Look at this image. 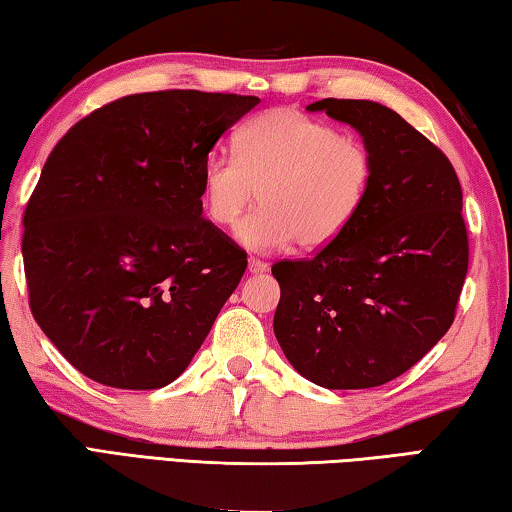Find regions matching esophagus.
<instances>
[{
  "instance_id": "1",
  "label": "esophagus",
  "mask_w": 512,
  "mask_h": 512,
  "mask_svg": "<svg viewBox=\"0 0 512 512\" xmlns=\"http://www.w3.org/2000/svg\"><path fill=\"white\" fill-rule=\"evenodd\" d=\"M248 271L253 273V275L266 273V271H268V264H266V262H262V259H255V257H250V259H248Z\"/></svg>"
}]
</instances>
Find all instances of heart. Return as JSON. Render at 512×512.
Here are the masks:
<instances>
[{
	"label": "heart",
	"mask_w": 512,
	"mask_h": 512,
	"mask_svg": "<svg viewBox=\"0 0 512 512\" xmlns=\"http://www.w3.org/2000/svg\"><path fill=\"white\" fill-rule=\"evenodd\" d=\"M372 180V158L354 137L293 108L250 119L235 155L212 153L201 167V205L219 228H237L241 246L277 250L298 239L316 250L339 239L359 214Z\"/></svg>",
	"instance_id": "1"
}]
</instances>
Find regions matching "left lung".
Masks as SVG:
<instances>
[{
  "instance_id": "1",
  "label": "left lung",
  "mask_w": 512,
  "mask_h": 512,
  "mask_svg": "<svg viewBox=\"0 0 512 512\" xmlns=\"http://www.w3.org/2000/svg\"><path fill=\"white\" fill-rule=\"evenodd\" d=\"M350 124L372 158L359 214L300 262H277L275 339L323 388H372L400 377L454 323L467 259L463 192L447 155L377 101L307 106Z\"/></svg>"
}]
</instances>
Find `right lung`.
<instances>
[{"label": "right lung", "mask_w": 512, "mask_h": 512, "mask_svg": "<svg viewBox=\"0 0 512 512\" xmlns=\"http://www.w3.org/2000/svg\"><path fill=\"white\" fill-rule=\"evenodd\" d=\"M257 103L131 94L83 117L49 153L24 212L29 305L85 377L162 388L210 334L248 259L203 219L201 167Z\"/></svg>", "instance_id": "obj_1"}]
</instances>
